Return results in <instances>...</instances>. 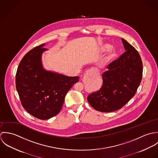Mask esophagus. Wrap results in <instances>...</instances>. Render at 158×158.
Listing matches in <instances>:
<instances>
[{
    "label": "esophagus",
    "mask_w": 158,
    "mask_h": 158,
    "mask_svg": "<svg viewBox=\"0 0 158 158\" xmlns=\"http://www.w3.org/2000/svg\"><path fill=\"white\" fill-rule=\"evenodd\" d=\"M95 72V70L94 69H90V70H87L86 71V75H90V73H92V72Z\"/></svg>",
    "instance_id": "obj_1"
}]
</instances>
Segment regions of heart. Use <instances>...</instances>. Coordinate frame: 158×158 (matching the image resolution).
Returning a JSON list of instances; mask_svg holds the SVG:
<instances>
[{
    "label": "heart",
    "instance_id": "b5f03b06",
    "mask_svg": "<svg viewBox=\"0 0 158 158\" xmlns=\"http://www.w3.org/2000/svg\"><path fill=\"white\" fill-rule=\"evenodd\" d=\"M110 47H111L110 44H109L108 43L102 44L100 46L99 51L100 52H103L105 50H106L107 49H108ZM117 51L115 50V49H114V48L110 49L105 56L104 61H105V62L110 61L111 60H112L117 56Z\"/></svg>",
    "mask_w": 158,
    "mask_h": 158
}]
</instances>
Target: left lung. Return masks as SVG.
I'll return each mask as SVG.
<instances>
[{
    "label": "left lung",
    "instance_id": "1",
    "mask_svg": "<svg viewBox=\"0 0 158 158\" xmlns=\"http://www.w3.org/2000/svg\"><path fill=\"white\" fill-rule=\"evenodd\" d=\"M125 52L108 66L102 75L100 90L88 96L90 106L98 111L113 112L122 108L135 96L142 75V63L134 47L122 38Z\"/></svg>",
    "mask_w": 158,
    "mask_h": 158
}]
</instances>
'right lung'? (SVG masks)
I'll return each instance as SVG.
<instances>
[{
	"label": "right lung",
	"mask_w": 158,
	"mask_h": 158,
	"mask_svg": "<svg viewBox=\"0 0 158 158\" xmlns=\"http://www.w3.org/2000/svg\"><path fill=\"white\" fill-rule=\"evenodd\" d=\"M45 44L29 51L18 68L16 87L23 108L33 116L47 120L61 111L65 96L78 77H68L43 66Z\"/></svg>",
	"instance_id": "1"
}]
</instances>
